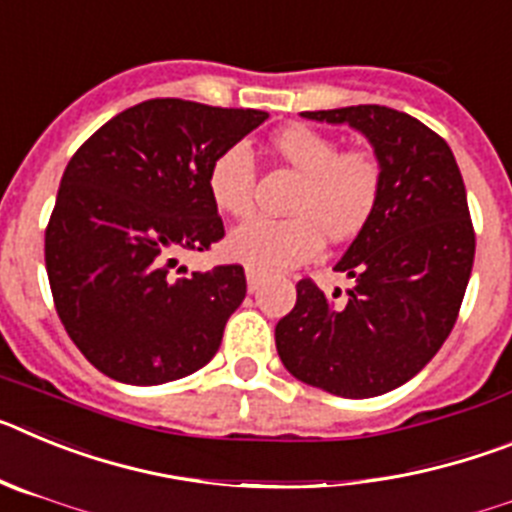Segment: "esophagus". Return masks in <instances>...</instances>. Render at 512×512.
<instances>
[{"mask_svg":"<svg viewBox=\"0 0 512 512\" xmlns=\"http://www.w3.org/2000/svg\"><path fill=\"white\" fill-rule=\"evenodd\" d=\"M246 282H248V292H259L261 287V274L253 269H246Z\"/></svg>","mask_w":512,"mask_h":512,"instance_id":"esophagus-1","label":"esophagus"}]
</instances>
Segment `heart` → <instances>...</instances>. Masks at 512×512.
<instances>
[{
	"label": "heart",
	"instance_id": "1",
	"mask_svg": "<svg viewBox=\"0 0 512 512\" xmlns=\"http://www.w3.org/2000/svg\"><path fill=\"white\" fill-rule=\"evenodd\" d=\"M271 148L300 176L287 212L292 217H253L225 241V253L259 274L315 259L323 241H346L359 233L382 194V166L369 151H341V143L307 125H289L271 138ZM256 164L246 143H233L212 158L207 194L217 212L243 217L253 207Z\"/></svg>",
	"mask_w": 512,
	"mask_h": 512
}]
</instances>
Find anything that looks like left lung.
Listing matches in <instances>:
<instances>
[{
    "mask_svg": "<svg viewBox=\"0 0 512 512\" xmlns=\"http://www.w3.org/2000/svg\"><path fill=\"white\" fill-rule=\"evenodd\" d=\"M302 117L366 135L382 194L336 264L354 279L346 300L302 279L274 330L279 359L330 395L377 397L413 379L454 328L474 264L467 189L446 140L405 112L356 104Z\"/></svg>",
    "mask_w": 512,
    "mask_h": 512,
    "instance_id": "obj_1",
    "label": "left lung"
}]
</instances>
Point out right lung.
<instances>
[{"label":"right lung","instance_id":"1","mask_svg":"<svg viewBox=\"0 0 512 512\" xmlns=\"http://www.w3.org/2000/svg\"><path fill=\"white\" fill-rule=\"evenodd\" d=\"M266 117L148 99L104 122L63 171L45 269L63 328L110 379L174 382L217 354L246 297L243 266L187 274L179 256L225 235L207 169Z\"/></svg>","mask_w":512,"mask_h":512}]
</instances>
